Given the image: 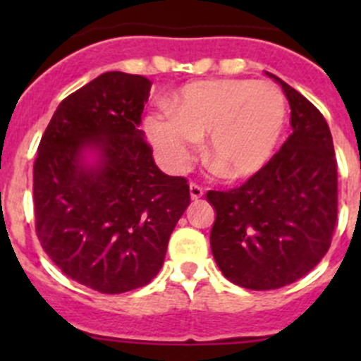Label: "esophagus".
Masks as SVG:
<instances>
[{
  "label": "esophagus",
  "instance_id": "obj_1",
  "mask_svg": "<svg viewBox=\"0 0 361 361\" xmlns=\"http://www.w3.org/2000/svg\"><path fill=\"white\" fill-rule=\"evenodd\" d=\"M202 195H204L202 187H199L197 183H190V197H192V201H197V199H201Z\"/></svg>",
  "mask_w": 361,
  "mask_h": 361
}]
</instances>
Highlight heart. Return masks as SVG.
Listing matches in <instances>:
<instances>
[{
	"mask_svg": "<svg viewBox=\"0 0 361 361\" xmlns=\"http://www.w3.org/2000/svg\"><path fill=\"white\" fill-rule=\"evenodd\" d=\"M167 106L148 115L147 133L173 171L188 166L197 140L206 136L204 154L225 176H253L274 155L286 122L279 87L245 78L188 83Z\"/></svg>",
	"mask_w": 361,
	"mask_h": 361,
	"instance_id": "heart-1",
	"label": "heart"
}]
</instances>
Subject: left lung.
<instances>
[{
    "instance_id": "1",
    "label": "left lung",
    "mask_w": 361,
    "mask_h": 361,
    "mask_svg": "<svg viewBox=\"0 0 361 361\" xmlns=\"http://www.w3.org/2000/svg\"><path fill=\"white\" fill-rule=\"evenodd\" d=\"M290 103L292 134L267 166L228 192L209 190L216 211L211 251L221 274L248 290H276L325 257L337 221V162L318 108L272 73Z\"/></svg>"
}]
</instances>
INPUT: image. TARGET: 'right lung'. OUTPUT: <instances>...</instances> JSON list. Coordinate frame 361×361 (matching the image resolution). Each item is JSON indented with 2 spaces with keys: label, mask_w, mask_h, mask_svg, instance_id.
Listing matches in <instances>:
<instances>
[{
  "label": "right lung",
  "mask_w": 361,
  "mask_h": 361,
  "mask_svg": "<svg viewBox=\"0 0 361 361\" xmlns=\"http://www.w3.org/2000/svg\"><path fill=\"white\" fill-rule=\"evenodd\" d=\"M152 82L108 71L68 96L43 133L32 169L36 234L73 281L123 293L159 274L190 204L140 129Z\"/></svg>",
  "instance_id": "1"
}]
</instances>
